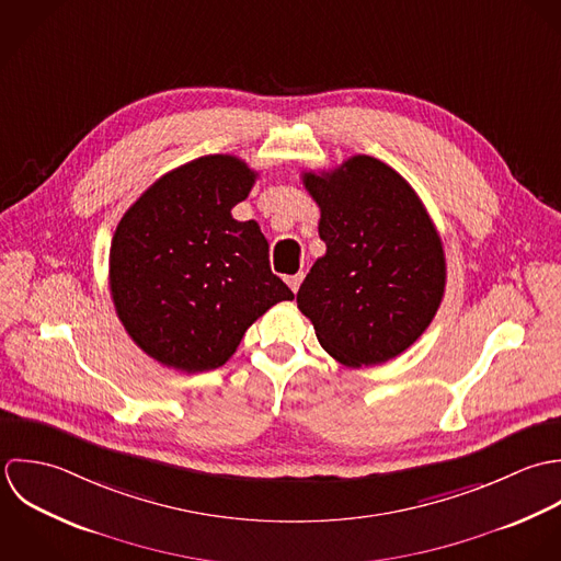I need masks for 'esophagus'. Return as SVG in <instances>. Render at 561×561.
Returning <instances> with one entry per match:
<instances>
[{"label": "esophagus", "instance_id": "34e87169", "mask_svg": "<svg viewBox=\"0 0 561 561\" xmlns=\"http://www.w3.org/2000/svg\"><path fill=\"white\" fill-rule=\"evenodd\" d=\"M301 282H304V273H297V275H288V277H286V284L290 286V290H293V293H297V290H299Z\"/></svg>", "mask_w": 561, "mask_h": 561}]
</instances>
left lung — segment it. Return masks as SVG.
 I'll return each instance as SVG.
<instances>
[{"instance_id": "left-lung-1", "label": "left lung", "mask_w": 561, "mask_h": 561, "mask_svg": "<svg viewBox=\"0 0 561 561\" xmlns=\"http://www.w3.org/2000/svg\"><path fill=\"white\" fill-rule=\"evenodd\" d=\"M304 186L321 208L328 251L306 275L297 306L337 362L383 364L412 346L440 308V233L414 188L377 158L304 173Z\"/></svg>"}]
</instances>
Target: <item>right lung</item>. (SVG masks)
I'll return each instance as SVG.
<instances>
[{
	"label": "right lung",
	"mask_w": 561,
	"mask_h": 561,
	"mask_svg": "<svg viewBox=\"0 0 561 561\" xmlns=\"http://www.w3.org/2000/svg\"><path fill=\"white\" fill-rule=\"evenodd\" d=\"M255 178L236 156L197 158L153 182L116 225L114 310L129 337L169 368L224 366L268 308L295 299L268 266L260 225L231 217Z\"/></svg>",
	"instance_id": "obj_1"
}]
</instances>
